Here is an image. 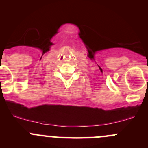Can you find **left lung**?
Here are the masks:
<instances>
[{"label":"left lung","instance_id":"1","mask_svg":"<svg viewBox=\"0 0 148 148\" xmlns=\"http://www.w3.org/2000/svg\"><path fill=\"white\" fill-rule=\"evenodd\" d=\"M147 84H148V79H147Z\"/></svg>","mask_w":148,"mask_h":148}]
</instances>
